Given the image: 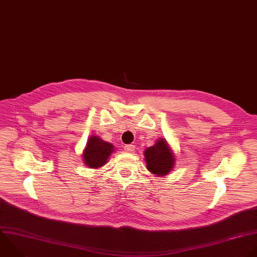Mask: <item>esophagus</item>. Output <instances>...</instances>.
<instances>
[{"label":"esophagus","instance_id":"esophagus-1","mask_svg":"<svg viewBox=\"0 0 257 257\" xmlns=\"http://www.w3.org/2000/svg\"><path fill=\"white\" fill-rule=\"evenodd\" d=\"M134 149H135V145H133V144H127L124 146V150L127 152H132V151H134Z\"/></svg>","mask_w":257,"mask_h":257}]
</instances>
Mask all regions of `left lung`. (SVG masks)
Listing matches in <instances>:
<instances>
[{"mask_svg":"<svg viewBox=\"0 0 257 257\" xmlns=\"http://www.w3.org/2000/svg\"><path fill=\"white\" fill-rule=\"evenodd\" d=\"M146 167L157 176L167 175L175 165V155L163 139H159L153 146L144 151Z\"/></svg>","mask_w":257,"mask_h":257,"instance_id":"1","label":"left lung"}]
</instances>
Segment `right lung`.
I'll list each match as a JSON object with an SVG mask.
<instances>
[{
    "mask_svg": "<svg viewBox=\"0 0 257 257\" xmlns=\"http://www.w3.org/2000/svg\"><path fill=\"white\" fill-rule=\"evenodd\" d=\"M113 150L114 146L111 143L103 141L98 136H92L82 153L83 161L92 168L101 167L107 162Z\"/></svg>",
    "mask_w": 257,
    "mask_h": 257,
    "instance_id": "obj_1",
    "label": "right lung"
}]
</instances>
